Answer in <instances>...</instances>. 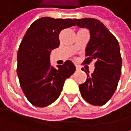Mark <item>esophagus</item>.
I'll return each mask as SVG.
<instances>
[{
  "label": "esophagus",
  "instance_id": "obj_1",
  "mask_svg": "<svg viewBox=\"0 0 131 131\" xmlns=\"http://www.w3.org/2000/svg\"><path fill=\"white\" fill-rule=\"evenodd\" d=\"M75 69H76V70H78V71H79V70H80V69H81V68H80V67H79V66L76 65L75 66Z\"/></svg>",
  "mask_w": 131,
  "mask_h": 131
}]
</instances>
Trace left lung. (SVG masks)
Returning <instances> with one entry per match:
<instances>
[{
	"instance_id": "1",
	"label": "left lung",
	"mask_w": 131,
	"mask_h": 131,
	"mask_svg": "<svg viewBox=\"0 0 131 131\" xmlns=\"http://www.w3.org/2000/svg\"><path fill=\"white\" fill-rule=\"evenodd\" d=\"M76 25L88 29L90 39L86 47L90 64L96 60L94 72L79 85L83 99L90 104L102 106L106 104L117 88L122 70V57L118 41L100 20L95 18L74 19ZM89 72V71H88Z\"/></svg>"
}]
</instances>
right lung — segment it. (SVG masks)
Listing matches in <instances>:
<instances>
[{
	"instance_id": "right-lung-1",
	"label": "right lung",
	"mask_w": 131,
	"mask_h": 131,
	"mask_svg": "<svg viewBox=\"0 0 131 131\" xmlns=\"http://www.w3.org/2000/svg\"><path fill=\"white\" fill-rule=\"evenodd\" d=\"M73 26L75 24L70 18H41L31 24L21 41L17 73L24 93L34 106L43 107L54 102L75 70L70 60L57 68L50 65V52L60 45L61 31Z\"/></svg>"
}]
</instances>
